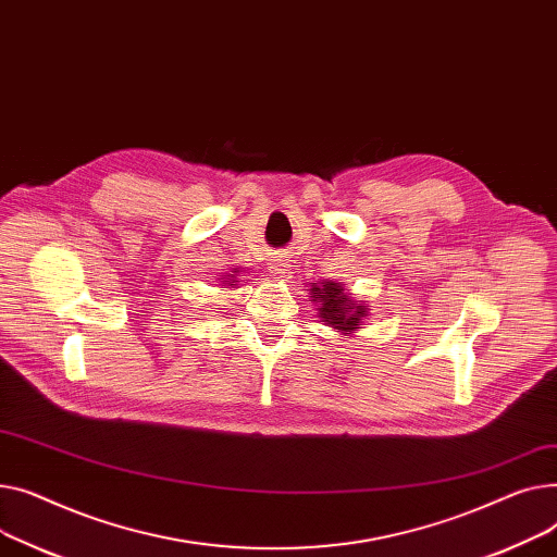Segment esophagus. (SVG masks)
I'll list each match as a JSON object with an SVG mask.
<instances>
[{
	"mask_svg": "<svg viewBox=\"0 0 557 557\" xmlns=\"http://www.w3.org/2000/svg\"><path fill=\"white\" fill-rule=\"evenodd\" d=\"M272 274L276 276V278H283V276H287L289 274V265L285 263V260H276V263L272 265Z\"/></svg>",
	"mask_w": 557,
	"mask_h": 557,
	"instance_id": "34e87169",
	"label": "esophagus"
}]
</instances>
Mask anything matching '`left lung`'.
Instances as JSON below:
<instances>
[{
	"label": "left lung",
	"mask_w": 557,
	"mask_h": 557,
	"mask_svg": "<svg viewBox=\"0 0 557 557\" xmlns=\"http://www.w3.org/2000/svg\"><path fill=\"white\" fill-rule=\"evenodd\" d=\"M312 301H319V317L346 335L355 325L362 323V317H367V308L348 299L339 283H323L321 287L314 285Z\"/></svg>",
	"instance_id": "8db88e82"
}]
</instances>
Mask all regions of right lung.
Segmentation results:
<instances>
[{
	"label": "right lung",
	"instance_id": "1",
	"mask_svg": "<svg viewBox=\"0 0 557 557\" xmlns=\"http://www.w3.org/2000/svg\"><path fill=\"white\" fill-rule=\"evenodd\" d=\"M234 283H236V281H234ZM234 283H232V285H234Z\"/></svg>",
	"mask_w": 557,
	"mask_h": 557
}]
</instances>
